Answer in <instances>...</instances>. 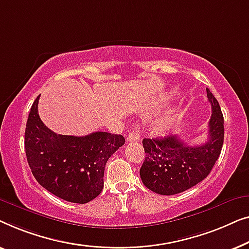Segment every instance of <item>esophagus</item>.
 <instances>
[{"label":"esophagus","instance_id":"34e87169","mask_svg":"<svg viewBox=\"0 0 249 249\" xmlns=\"http://www.w3.org/2000/svg\"><path fill=\"white\" fill-rule=\"evenodd\" d=\"M126 141H127L128 143L140 141V128L138 125H133L132 129L128 132V135H127V138H126Z\"/></svg>","mask_w":249,"mask_h":249}]
</instances>
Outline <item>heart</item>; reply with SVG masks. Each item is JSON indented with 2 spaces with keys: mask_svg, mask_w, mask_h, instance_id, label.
Returning a JSON list of instances; mask_svg holds the SVG:
<instances>
[{
  "mask_svg": "<svg viewBox=\"0 0 249 249\" xmlns=\"http://www.w3.org/2000/svg\"><path fill=\"white\" fill-rule=\"evenodd\" d=\"M178 116L177 115H168V116L163 117L162 120L159 121L158 125H157V128L160 133H163L168 131V129L171 128V126L175 124V122L177 121Z\"/></svg>",
  "mask_w": 249,
  "mask_h": 249,
  "instance_id": "heart-1",
  "label": "heart"
}]
</instances>
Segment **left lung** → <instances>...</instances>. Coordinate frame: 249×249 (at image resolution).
Segmentation results:
<instances>
[{"label":"left lung","mask_w":249,"mask_h":249,"mask_svg":"<svg viewBox=\"0 0 249 249\" xmlns=\"http://www.w3.org/2000/svg\"><path fill=\"white\" fill-rule=\"evenodd\" d=\"M212 116L208 141L190 145L177 135L163 139H143L145 159L140 176L145 187L160 195L181 193L208 177L221 153L225 127L220 105L206 88Z\"/></svg>","instance_id":"left-lung-1"}]
</instances>
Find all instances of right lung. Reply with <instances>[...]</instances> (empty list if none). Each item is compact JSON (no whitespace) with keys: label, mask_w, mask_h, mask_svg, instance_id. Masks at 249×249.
<instances>
[{"label":"right lung","mask_w":249,"mask_h":249,"mask_svg":"<svg viewBox=\"0 0 249 249\" xmlns=\"http://www.w3.org/2000/svg\"><path fill=\"white\" fill-rule=\"evenodd\" d=\"M36 98L28 116L24 149L34 177L64 201L85 204L104 188L107 160L125 143L124 136L93 132L86 136L56 134L41 122Z\"/></svg>","instance_id":"1"}]
</instances>
